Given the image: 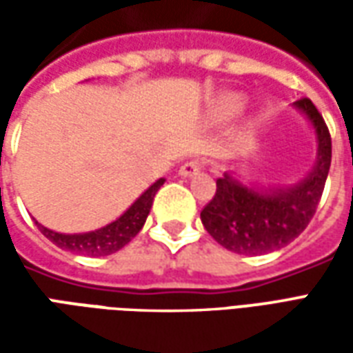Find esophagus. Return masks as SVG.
Returning <instances> with one entry per match:
<instances>
[{"label":"esophagus","instance_id":"34e87169","mask_svg":"<svg viewBox=\"0 0 353 353\" xmlns=\"http://www.w3.org/2000/svg\"><path fill=\"white\" fill-rule=\"evenodd\" d=\"M202 168H204V161H200V159H191V161H187L183 166L179 168V176L191 177L194 176V174H199Z\"/></svg>","mask_w":353,"mask_h":353}]
</instances>
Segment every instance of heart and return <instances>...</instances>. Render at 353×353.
<instances>
[{
    "label": "heart",
    "mask_w": 353,
    "mask_h": 353,
    "mask_svg": "<svg viewBox=\"0 0 353 353\" xmlns=\"http://www.w3.org/2000/svg\"><path fill=\"white\" fill-rule=\"evenodd\" d=\"M242 108H244V98L240 94H227L219 100L217 113L223 117L236 115L238 111H242Z\"/></svg>",
    "instance_id": "1"
}]
</instances>
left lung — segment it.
<instances>
[{"mask_svg": "<svg viewBox=\"0 0 353 353\" xmlns=\"http://www.w3.org/2000/svg\"><path fill=\"white\" fill-rule=\"evenodd\" d=\"M295 108L310 119L318 136V161L303 181L291 187L255 191L225 174L217 179L214 199L200 212L204 229L217 244L240 255H263L280 250L303 232L316 214L331 166V134L308 98Z\"/></svg>", "mask_w": 353, "mask_h": 353, "instance_id": "8db88e82", "label": "left lung"}]
</instances>
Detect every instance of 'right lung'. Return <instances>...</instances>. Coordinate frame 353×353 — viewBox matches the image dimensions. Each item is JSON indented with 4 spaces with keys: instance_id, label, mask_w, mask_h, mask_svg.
<instances>
[{
    "instance_id": "obj_1",
    "label": "right lung",
    "mask_w": 353,
    "mask_h": 353,
    "mask_svg": "<svg viewBox=\"0 0 353 353\" xmlns=\"http://www.w3.org/2000/svg\"><path fill=\"white\" fill-rule=\"evenodd\" d=\"M164 179L154 181L149 189H147L141 196H139L134 204H132L126 212H124L117 221L109 223L105 227H101L92 232H83V234H62V232H54V230L43 227L35 221L37 229L41 230L43 236H47L54 245L65 252L81 253V255H88V257H103V255H111V253L119 252L121 248L130 242L132 238L138 234L143 223H145L147 215L151 212L153 206V199L157 191L161 189Z\"/></svg>"
}]
</instances>
